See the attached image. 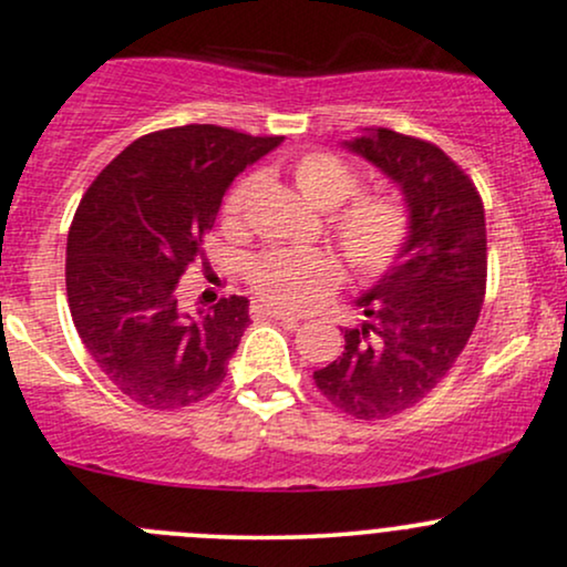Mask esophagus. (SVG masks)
<instances>
[{"instance_id":"1","label":"esophagus","mask_w":567,"mask_h":567,"mask_svg":"<svg viewBox=\"0 0 567 567\" xmlns=\"http://www.w3.org/2000/svg\"><path fill=\"white\" fill-rule=\"evenodd\" d=\"M250 315L252 317H271V320H282V322H288L290 328H296V324H298V317L288 315V311L271 309V306H264V303H252L250 306Z\"/></svg>"}]
</instances>
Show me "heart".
Here are the masks:
<instances>
[{"label":"heart","instance_id":"obj_1","mask_svg":"<svg viewBox=\"0 0 567 567\" xmlns=\"http://www.w3.org/2000/svg\"><path fill=\"white\" fill-rule=\"evenodd\" d=\"M290 175L311 205L330 210V231L357 275L379 279L400 261L410 243V216L400 199L389 194H358L354 198L360 175L347 159L322 148L292 157ZM252 186V175H243L229 188L224 199L226 224L243 220ZM245 279L264 303L282 311H301L338 288L341 266L322 247H271L247 258Z\"/></svg>","mask_w":567,"mask_h":567}]
</instances>
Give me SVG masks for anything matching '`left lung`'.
<instances>
[{
    "instance_id": "8db88e82",
    "label": "left lung",
    "mask_w": 567,
    "mask_h": 567,
    "mask_svg": "<svg viewBox=\"0 0 567 567\" xmlns=\"http://www.w3.org/2000/svg\"><path fill=\"white\" fill-rule=\"evenodd\" d=\"M347 146L400 184L410 243L357 301L368 320L343 333L341 357L315 370V383L341 413L375 421L424 400L470 341L485 298V210L434 143L379 127Z\"/></svg>"
}]
</instances>
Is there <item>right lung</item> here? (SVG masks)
Returning a JSON list of instances; mask_svg holds the SVG:
<instances>
[{
  "label": "right lung",
  "mask_w": 567,
  "mask_h": 567,
  "mask_svg": "<svg viewBox=\"0 0 567 567\" xmlns=\"http://www.w3.org/2000/svg\"><path fill=\"white\" fill-rule=\"evenodd\" d=\"M279 143L218 125L157 130L84 192L66 245L71 320L103 375L138 405H194L226 379L250 322L247 298L192 317L178 306V279L205 258L231 181Z\"/></svg>",
  "instance_id": "obj_1"
}]
</instances>
